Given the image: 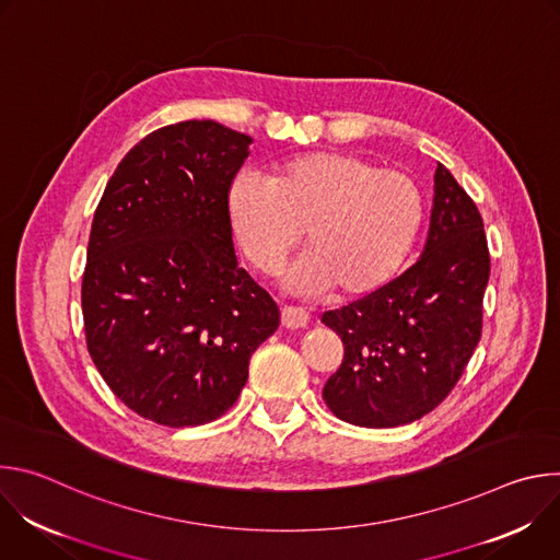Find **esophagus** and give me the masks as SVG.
<instances>
[{
  "mask_svg": "<svg viewBox=\"0 0 560 560\" xmlns=\"http://www.w3.org/2000/svg\"><path fill=\"white\" fill-rule=\"evenodd\" d=\"M281 324L290 330H299L305 328L310 324V314L303 307H294V305H285L281 310Z\"/></svg>",
  "mask_w": 560,
  "mask_h": 560,
  "instance_id": "esophagus-1",
  "label": "esophagus"
}]
</instances>
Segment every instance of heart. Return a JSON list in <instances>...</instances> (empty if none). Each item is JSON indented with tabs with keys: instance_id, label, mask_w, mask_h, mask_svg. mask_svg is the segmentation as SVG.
<instances>
[{
	"instance_id": "b5f03b06",
	"label": "heart",
	"mask_w": 560,
	"mask_h": 560,
	"mask_svg": "<svg viewBox=\"0 0 560 560\" xmlns=\"http://www.w3.org/2000/svg\"><path fill=\"white\" fill-rule=\"evenodd\" d=\"M228 217L246 259L275 275L301 242L310 248L288 277L299 292L337 288L363 296L383 288L410 255L423 221L412 177L359 154L310 152L281 162L270 179L238 173Z\"/></svg>"
}]
</instances>
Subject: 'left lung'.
Masks as SVG:
<instances>
[{
  "instance_id": "1",
  "label": "left lung",
  "mask_w": 560,
  "mask_h": 560,
  "mask_svg": "<svg viewBox=\"0 0 560 560\" xmlns=\"http://www.w3.org/2000/svg\"><path fill=\"white\" fill-rule=\"evenodd\" d=\"M488 279L481 212L439 164L419 261L322 316L343 341V363L324 387L332 415L361 428H396L432 412L481 341Z\"/></svg>"
}]
</instances>
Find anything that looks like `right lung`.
<instances>
[{
	"label": "right lung",
	"mask_w": 560,
	"mask_h": 560,
	"mask_svg": "<svg viewBox=\"0 0 560 560\" xmlns=\"http://www.w3.org/2000/svg\"><path fill=\"white\" fill-rule=\"evenodd\" d=\"M250 143L212 119L159 128L121 159L95 210L86 346L113 394L152 423L225 415L279 328L277 303L232 246L228 190Z\"/></svg>",
	"instance_id": "1"
}]
</instances>
